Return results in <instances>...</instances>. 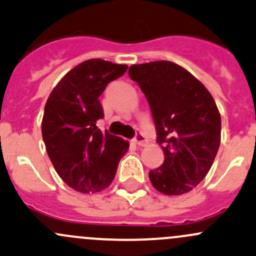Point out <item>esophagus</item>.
Segmentation results:
<instances>
[{
  "label": "esophagus",
  "mask_w": 256,
  "mask_h": 256,
  "mask_svg": "<svg viewBox=\"0 0 256 256\" xmlns=\"http://www.w3.org/2000/svg\"><path fill=\"white\" fill-rule=\"evenodd\" d=\"M134 142H135L137 146H146V144H148V141H147L146 136L142 135L141 132H138L135 136V138H134Z\"/></svg>",
  "instance_id": "34e87169"
}]
</instances>
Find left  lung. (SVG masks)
Returning <instances> with one entry per match:
<instances>
[{
	"instance_id": "obj_1",
	"label": "left lung",
	"mask_w": 256,
	"mask_h": 256,
	"mask_svg": "<svg viewBox=\"0 0 256 256\" xmlns=\"http://www.w3.org/2000/svg\"><path fill=\"white\" fill-rule=\"evenodd\" d=\"M130 78L148 100L164 162L150 172L164 195L192 192L206 176L220 144V115L205 86L170 61L132 64Z\"/></svg>"
}]
</instances>
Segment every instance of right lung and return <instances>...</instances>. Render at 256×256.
I'll list each match as a JSON object with an SVG mask.
<instances>
[{
  "instance_id": "add662e5",
  "label": "right lung",
  "mask_w": 256,
  "mask_h": 256,
  "mask_svg": "<svg viewBox=\"0 0 256 256\" xmlns=\"http://www.w3.org/2000/svg\"><path fill=\"white\" fill-rule=\"evenodd\" d=\"M128 70L100 58L83 61L67 72L48 98L42 122L46 152L61 179L76 192L90 194L112 184L128 142L102 132L99 96Z\"/></svg>"
}]
</instances>
